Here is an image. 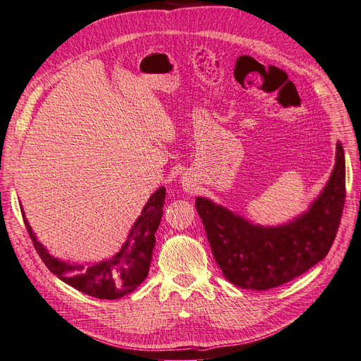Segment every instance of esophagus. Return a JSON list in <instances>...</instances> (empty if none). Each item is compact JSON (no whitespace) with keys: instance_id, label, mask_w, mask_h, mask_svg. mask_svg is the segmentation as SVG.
<instances>
[{"instance_id":"34e87169","label":"esophagus","mask_w":361,"mask_h":361,"mask_svg":"<svg viewBox=\"0 0 361 361\" xmlns=\"http://www.w3.org/2000/svg\"><path fill=\"white\" fill-rule=\"evenodd\" d=\"M185 188H187V190H191V187H190V183H187V185H185Z\"/></svg>"}]
</instances>
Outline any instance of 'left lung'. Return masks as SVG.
<instances>
[{
  "label": "left lung",
  "mask_w": 361,
  "mask_h": 361,
  "mask_svg": "<svg viewBox=\"0 0 361 361\" xmlns=\"http://www.w3.org/2000/svg\"><path fill=\"white\" fill-rule=\"evenodd\" d=\"M345 204V154L336 145L329 182L309 209L288 223L262 226L206 197L195 199L216 264L233 285L267 290L300 277L334 241Z\"/></svg>",
  "instance_id": "left-lung-1"
}]
</instances>
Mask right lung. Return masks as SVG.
Masks as SVG:
<instances>
[{
  "mask_svg": "<svg viewBox=\"0 0 361 361\" xmlns=\"http://www.w3.org/2000/svg\"><path fill=\"white\" fill-rule=\"evenodd\" d=\"M166 203V188L159 187L150 195L125 241L114 251L92 259H68L43 245L28 224L40 257L51 272L69 286L90 297L117 300L134 292L145 281L155 247V233Z\"/></svg>",
  "mask_w": 361,
  "mask_h": 361,
  "instance_id": "obj_1",
  "label": "right lung"
}]
</instances>
